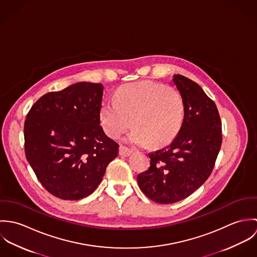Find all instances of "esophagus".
Returning a JSON list of instances; mask_svg holds the SVG:
<instances>
[{
  "label": "esophagus",
  "mask_w": 257,
  "mask_h": 257,
  "mask_svg": "<svg viewBox=\"0 0 257 257\" xmlns=\"http://www.w3.org/2000/svg\"><path fill=\"white\" fill-rule=\"evenodd\" d=\"M133 152H134L133 149H131L128 147H124L122 145L119 146V151H118L119 155H121V156H130Z\"/></svg>",
  "instance_id": "34e87169"
}]
</instances>
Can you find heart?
<instances>
[{"instance_id": "b5f03b06", "label": "heart", "mask_w": 257, "mask_h": 257, "mask_svg": "<svg viewBox=\"0 0 257 257\" xmlns=\"http://www.w3.org/2000/svg\"><path fill=\"white\" fill-rule=\"evenodd\" d=\"M185 116L182 95L175 89L151 81L120 86L114 99L103 101L100 119L106 134L116 139L133 124L126 141L137 146L160 147L179 133ZM134 120L133 121L132 119Z\"/></svg>"}]
</instances>
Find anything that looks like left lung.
<instances>
[{"mask_svg": "<svg viewBox=\"0 0 257 257\" xmlns=\"http://www.w3.org/2000/svg\"><path fill=\"white\" fill-rule=\"evenodd\" d=\"M182 95L185 116L168 147L148 154L150 166L138 183L150 200L172 204L189 197L211 175L221 146V121L213 100L194 81L174 75Z\"/></svg>", "mask_w": 257, "mask_h": 257, "instance_id": "obj_1", "label": "left lung"}]
</instances>
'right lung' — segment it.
I'll return each mask as SVG.
<instances>
[{
	"mask_svg": "<svg viewBox=\"0 0 257 257\" xmlns=\"http://www.w3.org/2000/svg\"><path fill=\"white\" fill-rule=\"evenodd\" d=\"M100 83L79 82L39 98L28 112L26 157L38 181L62 200H80L101 183L118 145L100 124Z\"/></svg>",
	"mask_w": 257,
	"mask_h": 257,
	"instance_id": "1",
	"label": "right lung"
}]
</instances>
